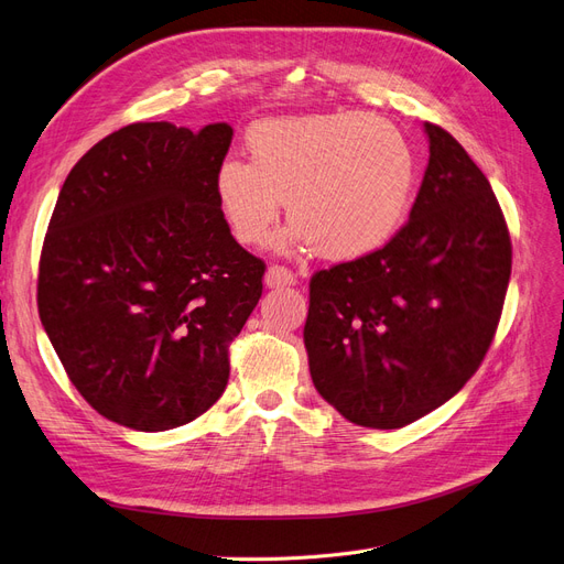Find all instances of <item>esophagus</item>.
<instances>
[{
	"instance_id": "34e87169",
	"label": "esophagus",
	"mask_w": 564,
	"mask_h": 564,
	"mask_svg": "<svg viewBox=\"0 0 564 564\" xmlns=\"http://www.w3.org/2000/svg\"><path fill=\"white\" fill-rule=\"evenodd\" d=\"M296 282L294 272L284 268V265H270L265 270V286L270 289H280V286H292Z\"/></svg>"
}]
</instances>
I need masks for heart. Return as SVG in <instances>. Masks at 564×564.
Wrapping results in <instances>:
<instances>
[{
    "label": "heart",
    "instance_id": "heart-1",
    "mask_svg": "<svg viewBox=\"0 0 564 564\" xmlns=\"http://www.w3.org/2000/svg\"><path fill=\"white\" fill-rule=\"evenodd\" d=\"M249 164L226 160L214 191L235 240L263 247L284 202L289 242L334 263L383 249L404 224L416 183L406 135L367 112L270 117L247 133Z\"/></svg>",
    "mask_w": 564,
    "mask_h": 564
}]
</instances>
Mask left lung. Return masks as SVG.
<instances>
[{
    "label": "left lung",
    "instance_id": "obj_1",
    "mask_svg": "<svg viewBox=\"0 0 564 564\" xmlns=\"http://www.w3.org/2000/svg\"><path fill=\"white\" fill-rule=\"evenodd\" d=\"M409 220L377 253L311 280L303 340L319 395L365 429L392 431L466 386L501 319L513 263L487 176L442 127Z\"/></svg>",
    "mask_w": 564,
    "mask_h": 564
}]
</instances>
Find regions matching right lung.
I'll use <instances>...</instances> for the list:
<instances>
[{"mask_svg": "<svg viewBox=\"0 0 564 564\" xmlns=\"http://www.w3.org/2000/svg\"><path fill=\"white\" fill-rule=\"evenodd\" d=\"M226 122H135L67 174L44 237L37 308L67 377L100 416L160 433L224 395L228 346L265 263L235 242L214 181Z\"/></svg>", "mask_w": 564, "mask_h": 564, "instance_id": "1", "label": "right lung"}]
</instances>
